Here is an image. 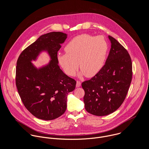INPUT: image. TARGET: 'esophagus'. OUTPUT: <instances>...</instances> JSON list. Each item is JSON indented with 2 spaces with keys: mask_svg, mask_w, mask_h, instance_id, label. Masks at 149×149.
<instances>
[{
  "mask_svg": "<svg viewBox=\"0 0 149 149\" xmlns=\"http://www.w3.org/2000/svg\"><path fill=\"white\" fill-rule=\"evenodd\" d=\"M81 86V83H80V81H76V87H80Z\"/></svg>",
  "mask_w": 149,
  "mask_h": 149,
  "instance_id": "1",
  "label": "esophagus"
}]
</instances>
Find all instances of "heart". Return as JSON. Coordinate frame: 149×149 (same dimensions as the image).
<instances>
[{
    "instance_id": "1",
    "label": "heart",
    "mask_w": 149,
    "mask_h": 149,
    "mask_svg": "<svg viewBox=\"0 0 149 149\" xmlns=\"http://www.w3.org/2000/svg\"><path fill=\"white\" fill-rule=\"evenodd\" d=\"M108 49V43L103 36L83 34L68 43L65 47L66 53H58L57 60L66 74L74 75L80 65L81 74L92 77L103 66Z\"/></svg>"
}]
</instances>
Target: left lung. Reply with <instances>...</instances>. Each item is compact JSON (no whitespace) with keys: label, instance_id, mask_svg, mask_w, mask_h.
<instances>
[{"label":"left lung","instance_id":"8db88e82","mask_svg":"<svg viewBox=\"0 0 149 149\" xmlns=\"http://www.w3.org/2000/svg\"><path fill=\"white\" fill-rule=\"evenodd\" d=\"M111 49L105 65L92 79L82 83L86 111L96 116L109 115L122 105L132 80V62L127 50L108 36Z\"/></svg>","mask_w":149,"mask_h":149}]
</instances>
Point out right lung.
I'll return each instance as SVG.
<instances>
[{"label":"right lung","instance_id":"1","mask_svg":"<svg viewBox=\"0 0 149 149\" xmlns=\"http://www.w3.org/2000/svg\"><path fill=\"white\" fill-rule=\"evenodd\" d=\"M67 34L51 32L40 36L22 52L17 60L16 86L22 103L36 118L50 120L61 116L66 109L67 95L76 81L66 75L58 66L57 52ZM46 51L51 60L36 68L31 63Z\"/></svg>","mask_w":149,"mask_h":149}]
</instances>
